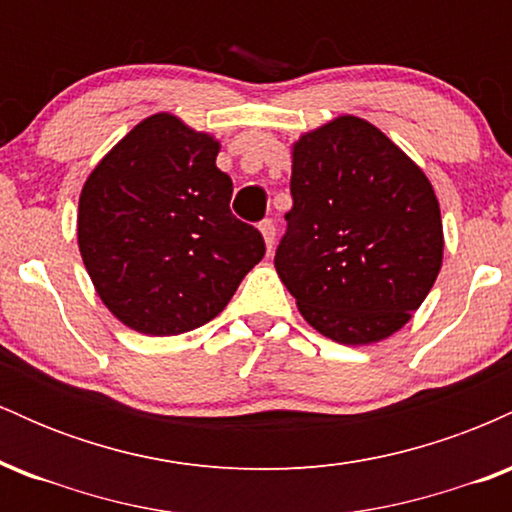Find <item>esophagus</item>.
<instances>
[{"instance_id":"esophagus-1","label":"esophagus","mask_w":512,"mask_h":512,"mask_svg":"<svg viewBox=\"0 0 512 512\" xmlns=\"http://www.w3.org/2000/svg\"><path fill=\"white\" fill-rule=\"evenodd\" d=\"M260 233H262L264 243H267V250H272V248H274V238H276V226H274V221H272V219L260 221Z\"/></svg>"}]
</instances>
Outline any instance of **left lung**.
<instances>
[{"mask_svg": "<svg viewBox=\"0 0 512 512\" xmlns=\"http://www.w3.org/2000/svg\"><path fill=\"white\" fill-rule=\"evenodd\" d=\"M291 197L274 267L305 320L349 346L402 330L443 264L424 170L378 127L342 115L293 144Z\"/></svg>", "mask_w": 512, "mask_h": 512, "instance_id": "8db88e82", "label": "left lung"}]
</instances>
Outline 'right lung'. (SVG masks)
<instances>
[{
	"label": "right lung",
	"instance_id": "right-lung-1",
	"mask_svg": "<svg viewBox=\"0 0 512 512\" xmlns=\"http://www.w3.org/2000/svg\"><path fill=\"white\" fill-rule=\"evenodd\" d=\"M219 142L175 115L139 122L88 175L79 250L105 308L151 337L190 332L226 308L264 257L262 233L231 214Z\"/></svg>",
	"mask_w": 512,
	"mask_h": 512
}]
</instances>
